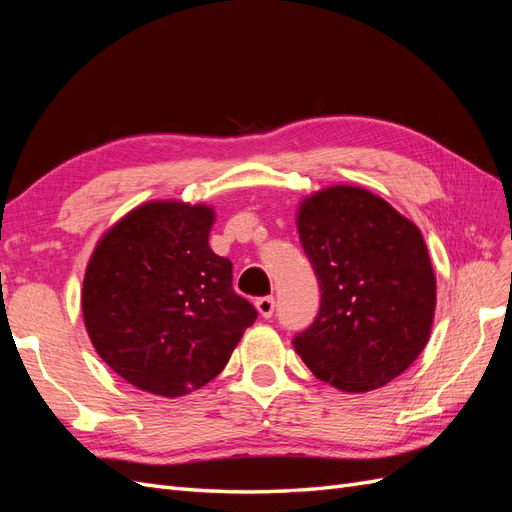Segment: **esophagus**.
<instances>
[{"label":"esophagus","instance_id":"esophagus-1","mask_svg":"<svg viewBox=\"0 0 512 512\" xmlns=\"http://www.w3.org/2000/svg\"><path fill=\"white\" fill-rule=\"evenodd\" d=\"M256 309L262 318H271L275 312V299L273 297H260L256 299Z\"/></svg>","mask_w":512,"mask_h":512}]
</instances>
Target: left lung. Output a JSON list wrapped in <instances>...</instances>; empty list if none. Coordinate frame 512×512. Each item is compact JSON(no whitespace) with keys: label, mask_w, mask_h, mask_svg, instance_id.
<instances>
[{"label":"left lung","mask_w":512,"mask_h":512,"mask_svg":"<svg viewBox=\"0 0 512 512\" xmlns=\"http://www.w3.org/2000/svg\"><path fill=\"white\" fill-rule=\"evenodd\" d=\"M322 299L294 350L344 393L389 384L416 361L436 316V273L418 226L359 185H329L297 211Z\"/></svg>","instance_id":"8db88e82"}]
</instances>
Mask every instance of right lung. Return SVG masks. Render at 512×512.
Here are the masks:
<instances>
[{
    "label": "right lung",
    "instance_id": "right-lung-1",
    "mask_svg": "<svg viewBox=\"0 0 512 512\" xmlns=\"http://www.w3.org/2000/svg\"><path fill=\"white\" fill-rule=\"evenodd\" d=\"M213 207L147 200L98 239L83 320L100 359L145 393L175 399L226 367L258 312L209 247Z\"/></svg>",
    "mask_w": 512,
    "mask_h": 512
}]
</instances>
